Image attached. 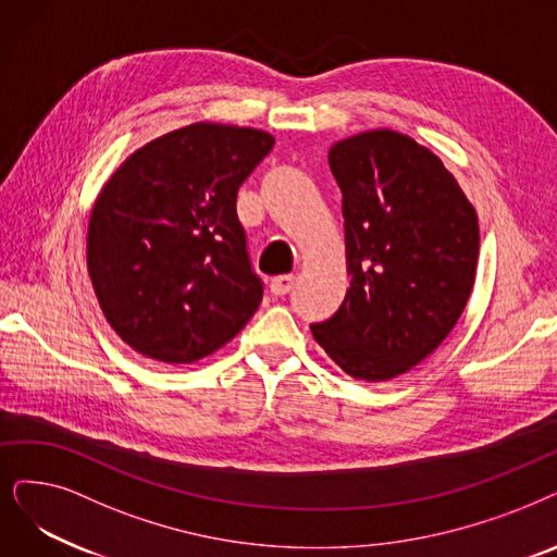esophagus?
Returning a JSON list of instances; mask_svg holds the SVG:
<instances>
[{"instance_id": "obj_1", "label": "esophagus", "mask_w": 557, "mask_h": 557, "mask_svg": "<svg viewBox=\"0 0 557 557\" xmlns=\"http://www.w3.org/2000/svg\"><path fill=\"white\" fill-rule=\"evenodd\" d=\"M295 287V276H287V274H283V276H274L272 281H270V290H272V295H276V297H283V295H287Z\"/></svg>"}]
</instances>
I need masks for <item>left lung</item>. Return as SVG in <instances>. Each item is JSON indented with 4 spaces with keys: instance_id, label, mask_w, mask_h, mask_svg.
<instances>
[{
    "instance_id": "8db88e82",
    "label": "left lung",
    "mask_w": 557,
    "mask_h": 557,
    "mask_svg": "<svg viewBox=\"0 0 557 557\" xmlns=\"http://www.w3.org/2000/svg\"><path fill=\"white\" fill-rule=\"evenodd\" d=\"M329 169L343 191L351 281L310 331L354 380L386 382L457 324L475 281L478 214L436 154L393 129L333 144Z\"/></svg>"
}]
</instances>
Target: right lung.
I'll use <instances>...</instances> for the list:
<instances>
[{"label": "right lung", "mask_w": 557, "mask_h": 557, "mask_svg": "<svg viewBox=\"0 0 557 557\" xmlns=\"http://www.w3.org/2000/svg\"><path fill=\"white\" fill-rule=\"evenodd\" d=\"M251 127L194 123L132 152L88 219L86 258L107 322L139 354L194 363L262 301L237 189L272 150Z\"/></svg>", "instance_id": "right-lung-1"}]
</instances>
